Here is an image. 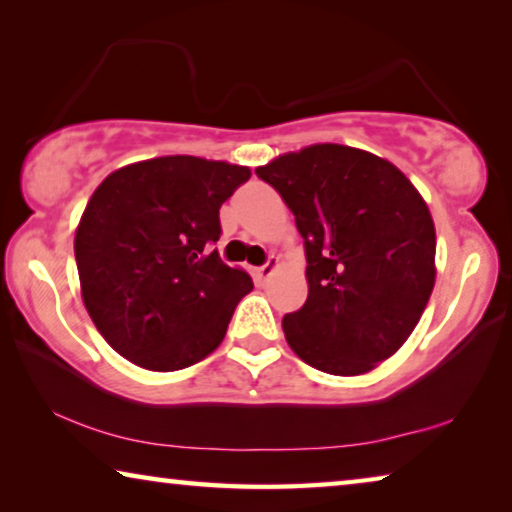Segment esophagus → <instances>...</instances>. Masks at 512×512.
I'll use <instances>...</instances> for the list:
<instances>
[{"label": "esophagus", "mask_w": 512, "mask_h": 512, "mask_svg": "<svg viewBox=\"0 0 512 512\" xmlns=\"http://www.w3.org/2000/svg\"><path fill=\"white\" fill-rule=\"evenodd\" d=\"M275 269H278V257H269V259H266V264L257 266V269H255V280L259 282V285H264V282L271 278V273Z\"/></svg>", "instance_id": "1"}]
</instances>
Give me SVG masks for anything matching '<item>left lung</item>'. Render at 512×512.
I'll return each instance as SVG.
<instances>
[{"mask_svg":"<svg viewBox=\"0 0 512 512\" xmlns=\"http://www.w3.org/2000/svg\"><path fill=\"white\" fill-rule=\"evenodd\" d=\"M305 241L307 300L285 314L310 367L358 376L403 346L435 285V225L399 168L358 148L310 145L259 166Z\"/></svg>","mask_w":512,"mask_h":512,"instance_id":"8db88e82","label":"left lung"}]
</instances>
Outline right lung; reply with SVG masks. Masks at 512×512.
<instances>
[{"mask_svg": "<svg viewBox=\"0 0 512 512\" xmlns=\"http://www.w3.org/2000/svg\"><path fill=\"white\" fill-rule=\"evenodd\" d=\"M250 168L159 157L111 173L75 234L81 298L113 351L150 371H177L223 342L234 307L253 289L227 266L218 209Z\"/></svg>", "mask_w": 512, "mask_h": 512, "instance_id": "right-lung-1", "label": "right lung"}]
</instances>
